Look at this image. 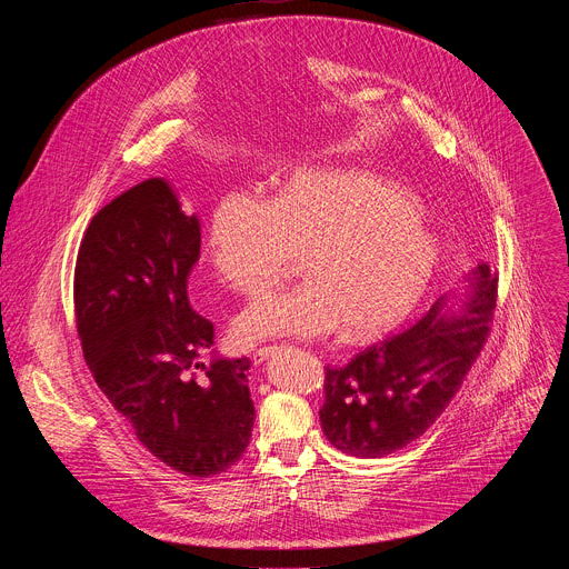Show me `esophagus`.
I'll use <instances>...</instances> for the list:
<instances>
[{"instance_id": "esophagus-1", "label": "esophagus", "mask_w": 569, "mask_h": 569, "mask_svg": "<svg viewBox=\"0 0 569 569\" xmlns=\"http://www.w3.org/2000/svg\"><path fill=\"white\" fill-rule=\"evenodd\" d=\"M274 353V347H263V349H257L254 353H252V362L254 365H263L270 356Z\"/></svg>"}]
</instances>
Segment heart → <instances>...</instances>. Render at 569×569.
<instances>
[{
    "mask_svg": "<svg viewBox=\"0 0 569 569\" xmlns=\"http://www.w3.org/2000/svg\"><path fill=\"white\" fill-rule=\"evenodd\" d=\"M204 250L233 292L259 295L301 254L303 283L233 319V340H367L408 315L439 266V240L412 198L365 171H295L268 200L229 191L211 209Z\"/></svg>",
    "mask_w": 569,
    "mask_h": 569,
    "instance_id": "heart-1",
    "label": "heart"
}]
</instances>
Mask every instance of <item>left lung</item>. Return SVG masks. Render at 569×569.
<instances>
[{"instance_id": "8db88e82", "label": "left lung", "mask_w": 569, "mask_h": 569, "mask_svg": "<svg viewBox=\"0 0 569 569\" xmlns=\"http://www.w3.org/2000/svg\"><path fill=\"white\" fill-rule=\"evenodd\" d=\"M498 277L477 266L410 329L327 367L321 430L342 452L376 459L419 439L448 408L491 329Z\"/></svg>"}]
</instances>
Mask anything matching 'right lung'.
<instances>
[{"mask_svg": "<svg viewBox=\"0 0 569 569\" xmlns=\"http://www.w3.org/2000/svg\"><path fill=\"white\" fill-rule=\"evenodd\" d=\"M198 257V216L169 180H143L92 218L73 303L90 371L141 446L173 470L211 477L246 452L254 402L250 360L216 353L213 323L189 306Z\"/></svg>", "mask_w": 569, "mask_h": 569, "instance_id": "1", "label": "right lung"}]
</instances>
